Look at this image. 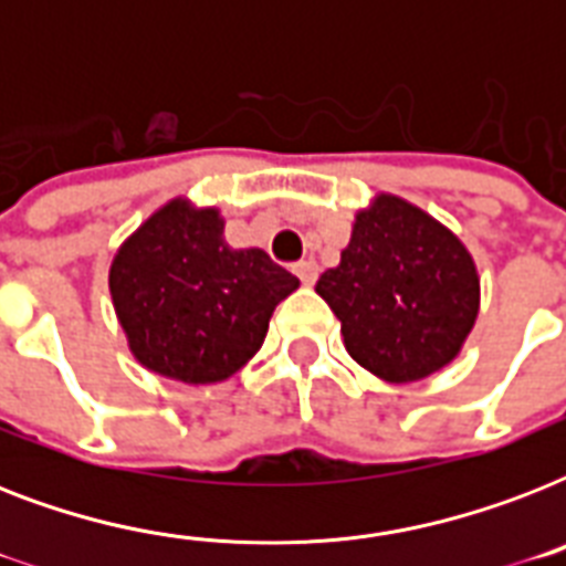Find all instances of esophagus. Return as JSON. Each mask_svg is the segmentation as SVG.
I'll return each instance as SVG.
<instances>
[{"mask_svg": "<svg viewBox=\"0 0 566 566\" xmlns=\"http://www.w3.org/2000/svg\"><path fill=\"white\" fill-rule=\"evenodd\" d=\"M293 273L300 275V282L302 284H314L317 282V275H319V266H317V261H311V258H305V261H300V264L293 266Z\"/></svg>", "mask_w": 566, "mask_h": 566, "instance_id": "obj_1", "label": "esophagus"}]
</instances>
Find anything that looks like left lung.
<instances>
[{
  "label": "left lung",
  "instance_id": "obj_1",
  "mask_svg": "<svg viewBox=\"0 0 566 566\" xmlns=\"http://www.w3.org/2000/svg\"><path fill=\"white\" fill-rule=\"evenodd\" d=\"M317 293L340 319L346 353L390 385L443 370L464 349L482 302L464 240L420 205L376 193L355 211L340 264Z\"/></svg>",
  "mask_w": 566,
  "mask_h": 566
}]
</instances>
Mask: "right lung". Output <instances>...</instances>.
I'll use <instances>...</instances> for the list:
<instances>
[{
    "label": "right lung",
    "mask_w": 566,
    "mask_h": 566,
    "mask_svg": "<svg viewBox=\"0 0 566 566\" xmlns=\"http://www.w3.org/2000/svg\"><path fill=\"white\" fill-rule=\"evenodd\" d=\"M213 205L176 196L111 261L108 287L135 361L181 385H220L261 349L300 279L264 249H231Z\"/></svg>",
    "instance_id": "add662e5"
}]
</instances>
